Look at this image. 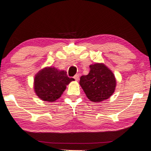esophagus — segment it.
Returning a JSON list of instances; mask_svg holds the SVG:
<instances>
[{"instance_id":"1","label":"esophagus","mask_w":151,"mask_h":151,"mask_svg":"<svg viewBox=\"0 0 151 151\" xmlns=\"http://www.w3.org/2000/svg\"><path fill=\"white\" fill-rule=\"evenodd\" d=\"M74 79H75L77 81H79V74H76V75L74 77Z\"/></svg>"}]
</instances>
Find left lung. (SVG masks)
I'll list each match as a JSON object with an SVG mask.
<instances>
[{"mask_svg": "<svg viewBox=\"0 0 151 151\" xmlns=\"http://www.w3.org/2000/svg\"><path fill=\"white\" fill-rule=\"evenodd\" d=\"M90 69L88 74L81 76L79 81L86 95L93 102L107 100L115 91V75L102 63L91 65Z\"/></svg>", "mask_w": 151, "mask_h": 151, "instance_id": "1", "label": "left lung"}]
</instances>
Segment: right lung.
Segmentation results:
<instances>
[{
    "label": "right lung",
    "instance_id": "1",
    "mask_svg": "<svg viewBox=\"0 0 151 151\" xmlns=\"http://www.w3.org/2000/svg\"><path fill=\"white\" fill-rule=\"evenodd\" d=\"M73 78H69L65 70L54 67H46L40 70L34 78L33 88L40 100L53 102L60 98Z\"/></svg>",
    "mask_w": 151,
    "mask_h": 151
}]
</instances>
